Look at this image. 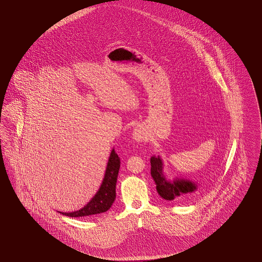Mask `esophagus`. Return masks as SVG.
Masks as SVG:
<instances>
[{
  "instance_id": "34e87169",
  "label": "esophagus",
  "mask_w": 262,
  "mask_h": 262,
  "mask_svg": "<svg viewBox=\"0 0 262 262\" xmlns=\"http://www.w3.org/2000/svg\"><path fill=\"white\" fill-rule=\"evenodd\" d=\"M133 137H134V139H135L136 141H142V140H144V138H145V134H144L143 129H142L140 126H137V127L135 128V130H134Z\"/></svg>"
}]
</instances>
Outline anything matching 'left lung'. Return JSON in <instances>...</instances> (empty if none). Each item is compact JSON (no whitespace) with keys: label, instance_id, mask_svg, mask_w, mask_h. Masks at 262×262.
Listing matches in <instances>:
<instances>
[{"label":"left lung","instance_id":"left-lung-1","mask_svg":"<svg viewBox=\"0 0 262 262\" xmlns=\"http://www.w3.org/2000/svg\"><path fill=\"white\" fill-rule=\"evenodd\" d=\"M151 176L156 184L159 195L166 200H188L194 196L199 187L194 182L187 179H178L169 181L163 173V162L160 156H152Z\"/></svg>","mask_w":262,"mask_h":262}]
</instances>
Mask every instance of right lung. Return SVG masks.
Wrapping results in <instances>:
<instances>
[{"mask_svg": "<svg viewBox=\"0 0 262 262\" xmlns=\"http://www.w3.org/2000/svg\"><path fill=\"white\" fill-rule=\"evenodd\" d=\"M120 158L118 154L115 152V149H113L108 160L102 185L99 190L96 192V194L92 198V200H90L84 207L77 211L60 213H62V215L75 218L96 215L109 210L116 200V184L120 170Z\"/></svg>", "mask_w": 262, "mask_h": 262, "instance_id": "add662e5", "label": "right lung"}]
</instances>
